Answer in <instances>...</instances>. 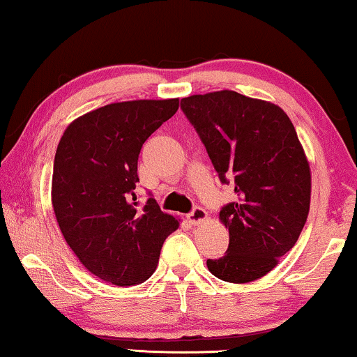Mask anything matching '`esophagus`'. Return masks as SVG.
<instances>
[{
  "instance_id": "esophagus-1",
  "label": "esophagus",
  "mask_w": 357,
  "mask_h": 357,
  "mask_svg": "<svg viewBox=\"0 0 357 357\" xmlns=\"http://www.w3.org/2000/svg\"><path fill=\"white\" fill-rule=\"evenodd\" d=\"M187 219L192 224H195V226H197V224H202V222H204L208 219V213L204 211L203 208H199V206H197V208H193V211L188 214L187 216Z\"/></svg>"
}]
</instances>
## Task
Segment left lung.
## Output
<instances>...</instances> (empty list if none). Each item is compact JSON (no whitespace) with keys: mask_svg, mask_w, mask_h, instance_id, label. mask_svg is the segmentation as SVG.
<instances>
[{"mask_svg":"<svg viewBox=\"0 0 357 357\" xmlns=\"http://www.w3.org/2000/svg\"><path fill=\"white\" fill-rule=\"evenodd\" d=\"M180 107L237 195L219 213L229 248L208 270L236 284L255 281L296 245L309 214L310 167L294 125L281 107L227 89L185 97Z\"/></svg>","mask_w":357,"mask_h":357,"instance_id":"1","label":"left lung"}]
</instances>
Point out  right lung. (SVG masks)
<instances>
[{
  "instance_id": "right-lung-1",
  "label": "right lung",
  "mask_w": 357,
  "mask_h": 357,
  "mask_svg": "<svg viewBox=\"0 0 357 357\" xmlns=\"http://www.w3.org/2000/svg\"><path fill=\"white\" fill-rule=\"evenodd\" d=\"M178 99L115 102L71 121L58 143L52 204L65 241L92 275L115 286L144 282L178 221L154 198L136 202L144 141Z\"/></svg>"
}]
</instances>
